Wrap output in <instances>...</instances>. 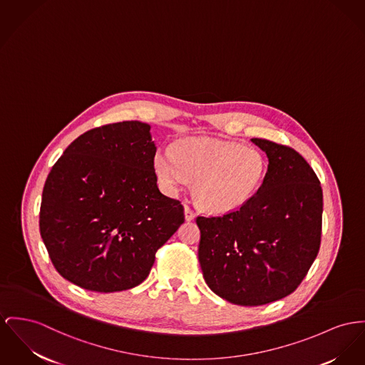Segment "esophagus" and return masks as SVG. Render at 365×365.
<instances>
[{
    "instance_id": "obj_1",
    "label": "esophagus",
    "mask_w": 365,
    "mask_h": 365,
    "mask_svg": "<svg viewBox=\"0 0 365 365\" xmlns=\"http://www.w3.org/2000/svg\"><path fill=\"white\" fill-rule=\"evenodd\" d=\"M184 215H185V220H187V221H191V220L195 219L194 210H192L190 206H185V207H184Z\"/></svg>"
}]
</instances>
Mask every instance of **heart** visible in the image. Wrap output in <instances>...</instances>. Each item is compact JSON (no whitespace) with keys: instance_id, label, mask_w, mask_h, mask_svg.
Wrapping results in <instances>:
<instances>
[{"instance_id":"obj_1","label":"heart","mask_w":365,"mask_h":365,"mask_svg":"<svg viewBox=\"0 0 365 365\" xmlns=\"http://www.w3.org/2000/svg\"><path fill=\"white\" fill-rule=\"evenodd\" d=\"M153 168L163 187L174 192L185 180L194 181L196 203L213 215H228L245 207L260 191L266 174L264 155L234 141L197 137L175 141L158 150Z\"/></svg>"}]
</instances>
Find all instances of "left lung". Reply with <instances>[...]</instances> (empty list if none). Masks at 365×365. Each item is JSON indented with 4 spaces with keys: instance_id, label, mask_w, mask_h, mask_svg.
Segmentation results:
<instances>
[{
    "instance_id": "8db88e82",
    "label": "left lung",
    "mask_w": 365,
    "mask_h": 365,
    "mask_svg": "<svg viewBox=\"0 0 365 365\" xmlns=\"http://www.w3.org/2000/svg\"><path fill=\"white\" fill-rule=\"evenodd\" d=\"M266 152L260 191L242 209L199 216L197 257L217 296L238 306H262L294 291L321 242L322 190L304 158L289 146L252 138Z\"/></svg>"
}]
</instances>
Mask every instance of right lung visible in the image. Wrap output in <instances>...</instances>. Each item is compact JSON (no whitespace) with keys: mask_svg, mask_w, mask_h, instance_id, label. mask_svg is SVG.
<instances>
[{"mask_svg":"<svg viewBox=\"0 0 365 365\" xmlns=\"http://www.w3.org/2000/svg\"><path fill=\"white\" fill-rule=\"evenodd\" d=\"M149 130L137 120L93 128L49 171L40 234L53 267L83 289L140 285L158 249L184 222L181 202L158 188Z\"/></svg>","mask_w":365,"mask_h":365,"instance_id":"obj_1","label":"right lung"}]
</instances>
